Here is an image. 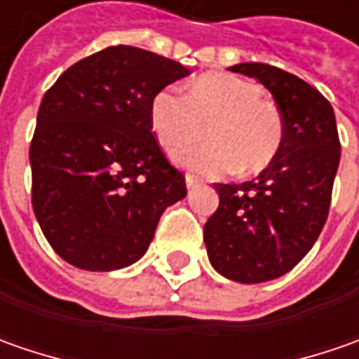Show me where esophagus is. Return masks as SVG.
Instances as JSON below:
<instances>
[{
	"instance_id": "34e87169",
	"label": "esophagus",
	"mask_w": 359,
	"mask_h": 359,
	"mask_svg": "<svg viewBox=\"0 0 359 359\" xmlns=\"http://www.w3.org/2000/svg\"><path fill=\"white\" fill-rule=\"evenodd\" d=\"M186 186H187V189L200 186V180H198L196 175H191V173H186Z\"/></svg>"
}]
</instances>
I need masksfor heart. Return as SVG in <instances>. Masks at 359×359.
Returning a JSON list of instances; mask_svg holds the SVG:
<instances>
[{"mask_svg": "<svg viewBox=\"0 0 359 359\" xmlns=\"http://www.w3.org/2000/svg\"><path fill=\"white\" fill-rule=\"evenodd\" d=\"M149 123L159 145L175 154L205 135L212 144L177 156V163L205 175H255L282 151V109L264 100V90L248 79L212 74L189 83L186 95L161 90L149 105Z\"/></svg>", "mask_w": 359, "mask_h": 359, "instance_id": "b5f03b06", "label": "heart"}]
</instances>
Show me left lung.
I'll return each instance as SVG.
<instances>
[{
	"label": "left lung",
	"mask_w": 359,
	"mask_h": 359,
	"mask_svg": "<svg viewBox=\"0 0 359 359\" xmlns=\"http://www.w3.org/2000/svg\"><path fill=\"white\" fill-rule=\"evenodd\" d=\"M229 72L254 77L273 95L285 140L252 182L215 184L219 205L203 226V241L224 278L262 283L297 266L322 233L341 145L334 107L304 79L255 62Z\"/></svg>",
	"instance_id": "8db88e82"
}]
</instances>
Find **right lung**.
I'll use <instances>...</instances> for the list:
<instances>
[{"label":"right lung","instance_id":"right-lung-1","mask_svg":"<svg viewBox=\"0 0 359 359\" xmlns=\"http://www.w3.org/2000/svg\"><path fill=\"white\" fill-rule=\"evenodd\" d=\"M180 62L111 46L67 67L46 91L29 147L32 205L67 264L111 271L147 252L186 177L163 156L149 105L189 76Z\"/></svg>","mask_w":359,"mask_h":359}]
</instances>
